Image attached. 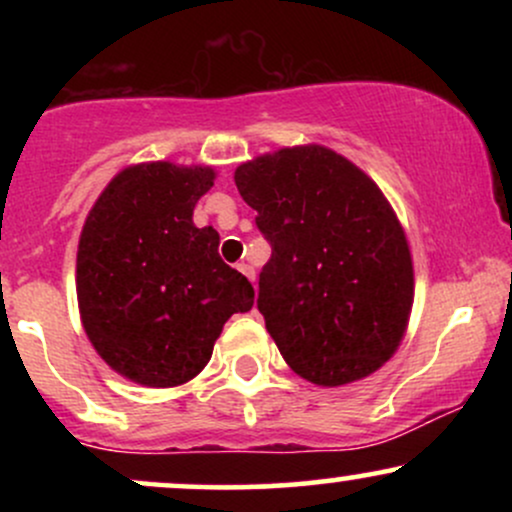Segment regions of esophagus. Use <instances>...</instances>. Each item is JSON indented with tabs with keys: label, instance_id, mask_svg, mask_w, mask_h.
Segmentation results:
<instances>
[{
	"label": "esophagus",
	"instance_id": "esophagus-1",
	"mask_svg": "<svg viewBox=\"0 0 512 512\" xmlns=\"http://www.w3.org/2000/svg\"><path fill=\"white\" fill-rule=\"evenodd\" d=\"M238 272L243 274V276H248L252 284H255V269H252L248 262H240V264H238Z\"/></svg>",
	"mask_w": 512,
	"mask_h": 512
}]
</instances>
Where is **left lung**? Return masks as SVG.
Listing matches in <instances>:
<instances>
[{
	"mask_svg": "<svg viewBox=\"0 0 512 512\" xmlns=\"http://www.w3.org/2000/svg\"><path fill=\"white\" fill-rule=\"evenodd\" d=\"M272 245L257 310L281 356L315 385L375 373L414 301L407 238L380 187L325 146H293L236 170Z\"/></svg>",
	"mask_w": 512,
	"mask_h": 512,
	"instance_id": "1",
	"label": "left lung"
}]
</instances>
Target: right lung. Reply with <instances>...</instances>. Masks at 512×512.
<instances>
[{"label":"right lung","instance_id":"1","mask_svg":"<svg viewBox=\"0 0 512 512\" xmlns=\"http://www.w3.org/2000/svg\"><path fill=\"white\" fill-rule=\"evenodd\" d=\"M211 168L142 163L93 204L76 255L84 330L110 368L139 385L175 387L209 363L233 313L255 291L219 255V233L192 223Z\"/></svg>","mask_w":512,"mask_h":512}]
</instances>
